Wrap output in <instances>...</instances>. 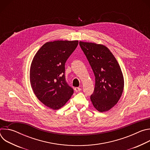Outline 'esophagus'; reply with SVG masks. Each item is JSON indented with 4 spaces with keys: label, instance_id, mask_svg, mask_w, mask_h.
<instances>
[{
    "label": "esophagus",
    "instance_id": "esophagus-1",
    "mask_svg": "<svg viewBox=\"0 0 150 150\" xmlns=\"http://www.w3.org/2000/svg\"><path fill=\"white\" fill-rule=\"evenodd\" d=\"M74 90H75V91L76 93H78V92H79V91L81 90V88H79V87H75V88H74Z\"/></svg>",
    "mask_w": 150,
    "mask_h": 150
}]
</instances>
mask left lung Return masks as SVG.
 Masks as SVG:
<instances>
[{
    "label": "left lung",
    "instance_id": "left-lung-1",
    "mask_svg": "<svg viewBox=\"0 0 150 150\" xmlns=\"http://www.w3.org/2000/svg\"><path fill=\"white\" fill-rule=\"evenodd\" d=\"M79 46L95 75V88L91 101L98 111H108L117 103L123 93L124 79L120 67L105 46L83 41H79Z\"/></svg>",
    "mask_w": 150,
    "mask_h": 150
}]
</instances>
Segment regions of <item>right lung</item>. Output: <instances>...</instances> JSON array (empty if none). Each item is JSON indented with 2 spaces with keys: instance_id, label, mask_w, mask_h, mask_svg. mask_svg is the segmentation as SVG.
<instances>
[{
  "instance_id": "right-lung-1",
  "label": "right lung",
  "mask_w": 150,
  "mask_h": 150,
  "mask_svg": "<svg viewBox=\"0 0 150 150\" xmlns=\"http://www.w3.org/2000/svg\"><path fill=\"white\" fill-rule=\"evenodd\" d=\"M78 45V40L47 42L33 59L30 71L31 86L37 98L52 109L61 108L74 93L66 82L65 65Z\"/></svg>"
}]
</instances>
